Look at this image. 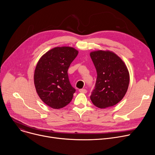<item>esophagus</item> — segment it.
Returning <instances> with one entry per match:
<instances>
[{"label": "esophagus", "mask_w": 155, "mask_h": 155, "mask_svg": "<svg viewBox=\"0 0 155 155\" xmlns=\"http://www.w3.org/2000/svg\"><path fill=\"white\" fill-rule=\"evenodd\" d=\"M79 92H80V93H84V94H86V93L87 92L86 89H80Z\"/></svg>", "instance_id": "esophagus-1"}]
</instances>
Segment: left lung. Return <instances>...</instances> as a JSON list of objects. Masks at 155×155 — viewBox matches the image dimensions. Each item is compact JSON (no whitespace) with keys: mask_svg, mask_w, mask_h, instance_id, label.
I'll use <instances>...</instances> for the list:
<instances>
[{"mask_svg":"<svg viewBox=\"0 0 155 155\" xmlns=\"http://www.w3.org/2000/svg\"><path fill=\"white\" fill-rule=\"evenodd\" d=\"M97 71L95 87L91 99L96 107L114 106L123 99L129 84V73L124 61L110 51L90 53Z\"/></svg>","mask_w":155,"mask_h":155,"instance_id":"1","label":"left lung"}]
</instances>
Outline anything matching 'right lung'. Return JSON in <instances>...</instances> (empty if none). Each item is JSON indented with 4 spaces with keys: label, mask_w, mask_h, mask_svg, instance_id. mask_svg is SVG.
Segmentation results:
<instances>
[{
    "label": "right lung",
    "mask_w": 155,
    "mask_h": 155,
    "mask_svg": "<svg viewBox=\"0 0 155 155\" xmlns=\"http://www.w3.org/2000/svg\"><path fill=\"white\" fill-rule=\"evenodd\" d=\"M78 53L72 47H56L38 61L34 83L39 98L49 107L61 109L72 100L75 89L70 83L68 70Z\"/></svg>",
    "instance_id": "right-lung-1"
}]
</instances>
